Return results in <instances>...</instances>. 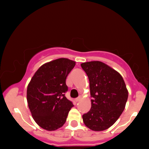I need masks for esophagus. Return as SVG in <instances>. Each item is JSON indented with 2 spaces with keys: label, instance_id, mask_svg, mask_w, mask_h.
<instances>
[{
  "label": "esophagus",
  "instance_id": "34e87169",
  "mask_svg": "<svg viewBox=\"0 0 149 149\" xmlns=\"http://www.w3.org/2000/svg\"><path fill=\"white\" fill-rule=\"evenodd\" d=\"M80 100H81V97H78V98H76V99H75V101L76 102L80 101Z\"/></svg>",
  "mask_w": 149,
  "mask_h": 149
}]
</instances>
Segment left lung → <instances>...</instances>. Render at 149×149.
I'll list each match as a JSON object with an SVG mask.
<instances>
[{
    "label": "left lung",
    "instance_id": "8db88e82",
    "mask_svg": "<svg viewBox=\"0 0 149 149\" xmlns=\"http://www.w3.org/2000/svg\"><path fill=\"white\" fill-rule=\"evenodd\" d=\"M89 80L91 108L83 115L85 125L95 132L106 130L116 122L125 107L128 91L119 72L100 61L81 64Z\"/></svg>",
    "mask_w": 149,
    "mask_h": 149
}]
</instances>
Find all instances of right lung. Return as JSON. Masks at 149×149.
Returning a JSON list of instances; mask_svg holds the SVG:
<instances>
[{
  "label": "right lung",
  "mask_w": 149,
  "mask_h": 149,
  "mask_svg": "<svg viewBox=\"0 0 149 149\" xmlns=\"http://www.w3.org/2000/svg\"><path fill=\"white\" fill-rule=\"evenodd\" d=\"M75 62L60 58L42 64L35 73L27 89V101L37 125L49 132L62 127L74 107L66 99L65 79Z\"/></svg>",
  "instance_id": "obj_1"
}]
</instances>
